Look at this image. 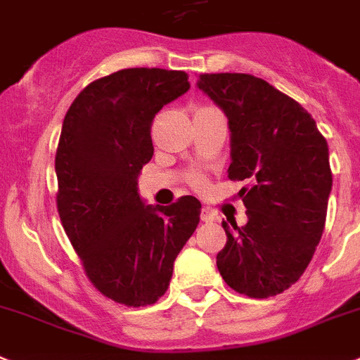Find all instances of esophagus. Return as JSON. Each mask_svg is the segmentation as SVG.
I'll use <instances>...</instances> for the list:
<instances>
[{"label":"esophagus","mask_w":360,"mask_h":360,"mask_svg":"<svg viewBox=\"0 0 360 360\" xmlns=\"http://www.w3.org/2000/svg\"><path fill=\"white\" fill-rule=\"evenodd\" d=\"M200 218L202 222H214V220H218L217 213H214L213 210H210V207H204V210L200 211Z\"/></svg>","instance_id":"obj_1"}]
</instances>
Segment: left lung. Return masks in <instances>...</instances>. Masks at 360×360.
<instances>
[{
  "mask_svg": "<svg viewBox=\"0 0 360 360\" xmlns=\"http://www.w3.org/2000/svg\"><path fill=\"white\" fill-rule=\"evenodd\" d=\"M196 87L227 118V174L251 180L238 193L248 224L222 222L218 271L238 293L268 299L299 281L321 242L333 182L326 138L308 110L262 78L200 75Z\"/></svg>",
  "mask_w": 360,
  "mask_h": 360,
  "instance_id": "1",
  "label": "left lung"
}]
</instances>
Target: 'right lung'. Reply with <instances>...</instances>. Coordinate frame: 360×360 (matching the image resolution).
Returning a JSON list of instances; mask_svg holds the SVG:
<instances>
[{
    "mask_svg": "<svg viewBox=\"0 0 360 360\" xmlns=\"http://www.w3.org/2000/svg\"><path fill=\"white\" fill-rule=\"evenodd\" d=\"M184 70L124 69L89 84L67 110L56 153L58 213L98 291L125 306L155 304L200 222L182 196L147 205L138 176L153 158L150 124L189 91Z\"/></svg>",
    "mask_w": 360,
    "mask_h": 360,
    "instance_id": "1",
    "label": "right lung"
}]
</instances>
